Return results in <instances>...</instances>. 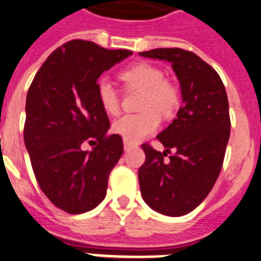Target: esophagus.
Returning <instances> with one entry per match:
<instances>
[{
  "label": "esophagus",
  "instance_id": "esophagus-1",
  "mask_svg": "<svg viewBox=\"0 0 261 261\" xmlns=\"http://www.w3.org/2000/svg\"><path fill=\"white\" fill-rule=\"evenodd\" d=\"M135 147H137V144L128 143V142H124V151H128V149L135 148Z\"/></svg>",
  "mask_w": 261,
  "mask_h": 261
}]
</instances>
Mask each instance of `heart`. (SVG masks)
<instances>
[{
    "label": "heart",
    "mask_w": 261,
    "mask_h": 261,
    "mask_svg": "<svg viewBox=\"0 0 261 261\" xmlns=\"http://www.w3.org/2000/svg\"><path fill=\"white\" fill-rule=\"evenodd\" d=\"M123 83L130 88L143 90L138 114H127L113 123V133L124 142L138 143L156 131L160 126L161 114L169 117L180 103V93L176 85L165 80L164 72L149 63H138L121 73ZM97 99L103 112L109 115L119 113V97L108 80L97 84Z\"/></svg>",
    "instance_id": "heart-1"
}]
</instances>
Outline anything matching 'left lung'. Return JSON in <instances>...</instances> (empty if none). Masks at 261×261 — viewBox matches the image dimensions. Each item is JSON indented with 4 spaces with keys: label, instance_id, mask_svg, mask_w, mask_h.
<instances>
[{
    "label": "left lung",
    "instance_id": "left-lung-1",
    "mask_svg": "<svg viewBox=\"0 0 261 261\" xmlns=\"http://www.w3.org/2000/svg\"><path fill=\"white\" fill-rule=\"evenodd\" d=\"M139 55L171 63L182 96L177 118L158 135L165 151L142 146L140 193L155 212L181 217L202 202L221 173L231 127L227 94L219 74L193 52L155 48Z\"/></svg>",
    "mask_w": 261,
    "mask_h": 261
}]
</instances>
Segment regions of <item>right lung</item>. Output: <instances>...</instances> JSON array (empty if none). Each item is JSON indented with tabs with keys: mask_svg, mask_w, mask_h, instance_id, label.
<instances>
[{
	"mask_svg": "<svg viewBox=\"0 0 261 261\" xmlns=\"http://www.w3.org/2000/svg\"><path fill=\"white\" fill-rule=\"evenodd\" d=\"M130 55L71 40L47 58L29 88L23 138L31 167L47 198L69 214L105 198L109 174L123 153L122 138L108 134L96 90L98 77ZM85 143L92 149L85 151Z\"/></svg>",
	"mask_w": 261,
	"mask_h": 261,
	"instance_id": "right-lung-1",
	"label": "right lung"
}]
</instances>
